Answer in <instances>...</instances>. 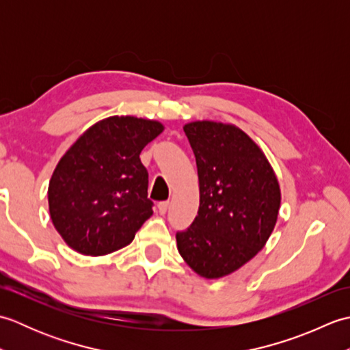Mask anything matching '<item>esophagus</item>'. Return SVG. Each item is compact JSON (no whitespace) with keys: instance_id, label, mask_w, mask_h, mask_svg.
Returning a JSON list of instances; mask_svg holds the SVG:
<instances>
[{"instance_id":"34e87169","label":"esophagus","mask_w":350,"mask_h":350,"mask_svg":"<svg viewBox=\"0 0 350 350\" xmlns=\"http://www.w3.org/2000/svg\"><path fill=\"white\" fill-rule=\"evenodd\" d=\"M168 206H170V203H168V202H161V203L158 204L159 213H161V215H165V213H167V211H168Z\"/></svg>"}]
</instances>
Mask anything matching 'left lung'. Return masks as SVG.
I'll return each mask as SVG.
<instances>
[{"mask_svg":"<svg viewBox=\"0 0 350 350\" xmlns=\"http://www.w3.org/2000/svg\"><path fill=\"white\" fill-rule=\"evenodd\" d=\"M196 154L200 207L177 250L207 280L236 272L262 250L277 224L281 189L265 152L232 123L183 126Z\"/></svg>","mask_w":350,"mask_h":350,"instance_id":"1","label":"left lung"}]
</instances>
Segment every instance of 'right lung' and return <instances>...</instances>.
Segmentation results:
<instances>
[{
    "label": "right lung",
    "instance_id": "1",
    "mask_svg": "<svg viewBox=\"0 0 350 350\" xmlns=\"http://www.w3.org/2000/svg\"><path fill=\"white\" fill-rule=\"evenodd\" d=\"M165 129L161 122L111 116L84 131L58 161L48 187L55 230L83 256L129 245L152 217L143 148Z\"/></svg>",
    "mask_w": 350,
    "mask_h": 350
}]
</instances>
